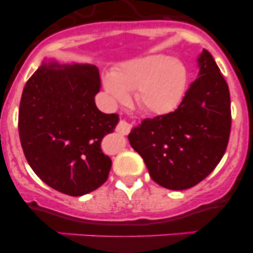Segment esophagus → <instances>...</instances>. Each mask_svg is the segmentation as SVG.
<instances>
[{"mask_svg": "<svg viewBox=\"0 0 253 253\" xmlns=\"http://www.w3.org/2000/svg\"><path fill=\"white\" fill-rule=\"evenodd\" d=\"M116 130L119 131L120 134H123V135H126V134L130 131V125H129L126 122H124V120H122V122L118 124V128H116Z\"/></svg>", "mask_w": 253, "mask_h": 253, "instance_id": "esophagus-1", "label": "esophagus"}]
</instances>
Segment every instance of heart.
I'll return each instance as SVG.
<instances>
[{
    "label": "heart",
    "mask_w": 253,
    "mask_h": 253,
    "mask_svg": "<svg viewBox=\"0 0 253 253\" xmlns=\"http://www.w3.org/2000/svg\"><path fill=\"white\" fill-rule=\"evenodd\" d=\"M186 68L180 60L165 54H152L123 64L104 78L110 99L118 104L129 100L137 91V100L148 113L165 115L173 111L184 96Z\"/></svg>",
    "instance_id": "b5f03b06"
}]
</instances>
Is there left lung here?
Listing matches in <instances>:
<instances>
[{
	"instance_id": "1",
	"label": "left lung",
	"mask_w": 253,
	"mask_h": 253,
	"mask_svg": "<svg viewBox=\"0 0 253 253\" xmlns=\"http://www.w3.org/2000/svg\"><path fill=\"white\" fill-rule=\"evenodd\" d=\"M198 78L173 113L144 119L128 138L152 180L169 190L195 186L216 167L231 133L228 84L209 51L198 57Z\"/></svg>"
}]
</instances>
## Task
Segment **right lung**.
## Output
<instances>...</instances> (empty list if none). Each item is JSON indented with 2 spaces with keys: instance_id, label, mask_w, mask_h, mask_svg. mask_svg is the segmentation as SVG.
Segmentation results:
<instances>
[{
  "instance_id": "1",
  "label": "right lung",
  "mask_w": 253,
  "mask_h": 253,
  "mask_svg": "<svg viewBox=\"0 0 253 253\" xmlns=\"http://www.w3.org/2000/svg\"><path fill=\"white\" fill-rule=\"evenodd\" d=\"M93 64H60L45 58L29 78L19 109V134L26 161L48 186L82 196L107 180L111 160L101 151L118 114H104L95 104L100 91Z\"/></svg>"
}]
</instances>
